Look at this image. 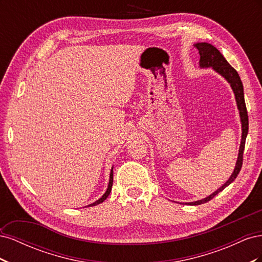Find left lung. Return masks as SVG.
<instances>
[{
	"label": "left lung",
	"mask_w": 262,
	"mask_h": 262,
	"mask_svg": "<svg viewBox=\"0 0 262 262\" xmlns=\"http://www.w3.org/2000/svg\"><path fill=\"white\" fill-rule=\"evenodd\" d=\"M194 47L198 50H199V53H200V67L201 68H213V70H215L217 73H220L222 76H224L226 78V81L231 84L232 89L234 91V94H235L237 107H238V109H239L242 128H243L238 158H237V163H236L235 169L232 173L231 178H229L223 186H222L220 189H217L215 192H213L211 195L204 198V199H202V200L188 203V204H192V205H199V204H202V203H205V202L212 200L214 196L222 191V190H224L229 184H232V182L236 179L237 175L239 173V171L242 169V166H243L245 142H246V138H247V133H248V114H247V108H246V104H245L243 83H242V80H241L238 73H237V71L231 64H229V63L226 61V59L223 57V55H222V53L214 46L207 43V42H200V43H195Z\"/></svg>",
	"instance_id": "8db88e82"
}]
</instances>
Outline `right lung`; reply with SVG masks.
Instances as JSON below:
<instances>
[{
  "label": "right lung",
  "instance_id": "obj_1",
  "mask_svg": "<svg viewBox=\"0 0 262 262\" xmlns=\"http://www.w3.org/2000/svg\"><path fill=\"white\" fill-rule=\"evenodd\" d=\"M113 181H114V171H113V169H112V171H110V179H109V185H108V188H107V191L105 192L104 195H102V196L100 198L99 200L95 201L94 203H92V204H90V205H87V207H93V205H97V204H99V203H101V202H104V201L107 199V196L109 195L110 191H112Z\"/></svg>",
  "mask_w": 262,
  "mask_h": 262
}]
</instances>
